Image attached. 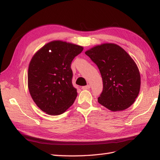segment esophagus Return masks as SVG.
Returning <instances> with one entry per match:
<instances>
[{
	"label": "esophagus",
	"mask_w": 160,
	"mask_h": 160,
	"mask_svg": "<svg viewBox=\"0 0 160 160\" xmlns=\"http://www.w3.org/2000/svg\"><path fill=\"white\" fill-rule=\"evenodd\" d=\"M82 89L83 90H88V89H90V85H89V84H87V85H86V86L82 87Z\"/></svg>",
	"instance_id": "34e87169"
}]
</instances>
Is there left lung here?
<instances>
[{
  "mask_svg": "<svg viewBox=\"0 0 160 160\" xmlns=\"http://www.w3.org/2000/svg\"><path fill=\"white\" fill-rule=\"evenodd\" d=\"M97 64L103 81L98 102L112 111L127 109L140 93L141 78L130 55L114 43H103L85 52Z\"/></svg>",
  "mask_w": 160,
  "mask_h": 160,
  "instance_id": "8db88e82",
  "label": "left lung"
}]
</instances>
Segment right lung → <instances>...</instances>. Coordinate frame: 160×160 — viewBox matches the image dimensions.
<instances>
[{"instance_id":"add662e5","label":"right lung","mask_w":160,"mask_h":160,"mask_svg":"<svg viewBox=\"0 0 160 160\" xmlns=\"http://www.w3.org/2000/svg\"><path fill=\"white\" fill-rule=\"evenodd\" d=\"M83 47L53 40L32 58L28 68V89L35 104L47 114L63 113L74 102L77 90L73 87L71 64Z\"/></svg>"}]
</instances>
